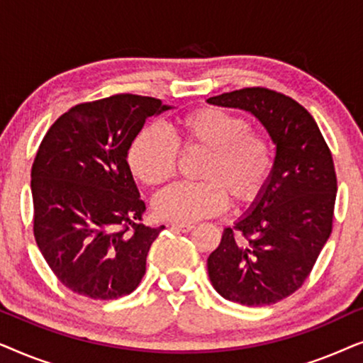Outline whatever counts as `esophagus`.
I'll return each mask as SVG.
<instances>
[{"label": "esophagus", "instance_id": "34e87169", "mask_svg": "<svg viewBox=\"0 0 363 363\" xmlns=\"http://www.w3.org/2000/svg\"><path fill=\"white\" fill-rule=\"evenodd\" d=\"M193 228H195V225H191V223H172V230L182 233H190Z\"/></svg>", "mask_w": 363, "mask_h": 363}]
</instances>
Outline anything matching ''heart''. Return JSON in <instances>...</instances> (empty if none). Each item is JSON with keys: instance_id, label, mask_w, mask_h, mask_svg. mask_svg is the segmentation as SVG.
<instances>
[{"instance_id": "heart-1", "label": "heart", "mask_w": 363, "mask_h": 363, "mask_svg": "<svg viewBox=\"0 0 363 363\" xmlns=\"http://www.w3.org/2000/svg\"><path fill=\"white\" fill-rule=\"evenodd\" d=\"M180 147L203 152L196 177L203 182L177 183L158 193V218L193 223L218 215L228 200L247 206L262 195L272 170V145L262 132L251 130L245 117L218 107H200L178 117L168 135L155 125L143 127L128 147L133 177L155 186L173 177Z\"/></svg>"}]
</instances>
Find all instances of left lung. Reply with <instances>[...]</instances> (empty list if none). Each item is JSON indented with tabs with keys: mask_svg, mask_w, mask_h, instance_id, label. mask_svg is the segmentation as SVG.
<instances>
[{
	"mask_svg": "<svg viewBox=\"0 0 363 363\" xmlns=\"http://www.w3.org/2000/svg\"><path fill=\"white\" fill-rule=\"evenodd\" d=\"M206 102L255 116L276 147L264 191L235 230L225 228L208 257V276L228 301L276 304L299 289L330 236L337 193L332 153L311 113L282 94L247 87Z\"/></svg>",
	"mask_w": 363,
	"mask_h": 363,
	"instance_id": "8db88e82",
	"label": "left lung"
}]
</instances>
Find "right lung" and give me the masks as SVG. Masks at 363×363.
<instances>
[{"mask_svg":"<svg viewBox=\"0 0 363 363\" xmlns=\"http://www.w3.org/2000/svg\"><path fill=\"white\" fill-rule=\"evenodd\" d=\"M172 106L121 94L62 113L44 135L31 170L34 238L67 289L91 299L130 294L165 226L142 225L145 203L127 155L148 117Z\"/></svg>","mask_w":363,"mask_h":363,"instance_id":"right-lung-1","label":"right lung"}]
</instances>
